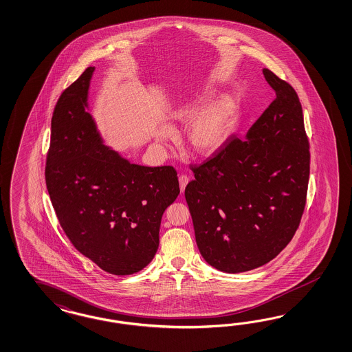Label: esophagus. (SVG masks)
Instances as JSON below:
<instances>
[{"mask_svg":"<svg viewBox=\"0 0 352 352\" xmlns=\"http://www.w3.org/2000/svg\"><path fill=\"white\" fill-rule=\"evenodd\" d=\"M188 182H190V178L187 175L182 174L181 177H179V187H181L182 193L186 190V186L188 184Z\"/></svg>","mask_w":352,"mask_h":352,"instance_id":"34e87169","label":"esophagus"}]
</instances>
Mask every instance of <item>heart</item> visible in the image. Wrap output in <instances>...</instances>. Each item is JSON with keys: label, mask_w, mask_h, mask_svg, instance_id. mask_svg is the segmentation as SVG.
<instances>
[{"label": "heart", "mask_w": 352, "mask_h": 352, "mask_svg": "<svg viewBox=\"0 0 352 352\" xmlns=\"http://www.w3.org/2000/svg\"><path fill=\"white\" fill-rule=\"evenodd\" d=\"M209 101L208 94H201L187 100L173 109V123L188 124L192 122L186 135L188 151L197 157H209L220 151L228 142L237 125L238 109L232 98L220 100L210 104L199 114ZM171 135L170 129L159 131V140H166Z\"/></svg>", "instance_id": "heart-1"}]
</instances>
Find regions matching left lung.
Instances as JSON below:
<instances>
[{
    "label": "left lung",
    "instance_id": "8db88e82",
    "mask_svg": "<svg viewBox=\"0 0 352 352\" xmlns=\"http://www.w3.org/2000/svg\"><path fill=\"white\" fill-rule=\"evenodd\" d=\"M276 100L248 129L200 165L184 196L202 257L226 273L264 265L291 242L310 174L302 106L294 87L263 69Z\"/></svg>",
    "mask_w": 352,
    "mask_h": 352
}]
</instances>
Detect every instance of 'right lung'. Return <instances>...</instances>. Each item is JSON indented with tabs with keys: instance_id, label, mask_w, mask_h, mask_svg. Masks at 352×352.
Masks as SVG:
<instances>
[{
	"instance_id": "add662e5",
	"label": "right lung",
	"mask_w": 352,
	"mask_h": 352,
	"mask_svg": "<svg viewBox=\"0 0 352 352\" xmlns=\"http://www.w3.org/2000/svg\"><path fill=\"white\" fill-rule=\"evenodd\" d=\"M95 67L57 100L45 178L58 223L73 246L114 276L151 263L162 214L179 195L173 166L131 164L106 147L87 111Z\"/></svg>"
}]
</instances>
